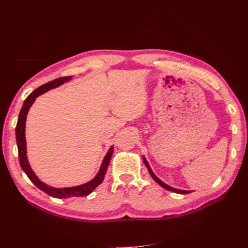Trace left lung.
Wrapping results in <instances>:
<instances>
[{
    "instance_id": "obj_1",
    "label": "left lung",
    "mask_w": 248,
    "mask_h": 248,
    "mask_svg": "<svg viewBox=\"0 0 248 248\" xmlns=\"http://www.w3.org/2000/svg\"><path fill=\"white\" fill-rule=\"evenodd\" d=\"M142 160H144V163H145V166L147 167V169H148V170H149V172H150V175H151V177L155 180V181L158 183L160 186H162L163 188H166L167 190H170V191H174V192H176V193H181V194H186V193H190L191 191L190 190H181V189H177V188H174V187H170V186H169L168 184H166L164 182H162L161 180L159 179V178H157V176L154 174L153 172V170H151V168H150V166H149V163H148V161H147V159L145 158L144 156H142Z\"/></svg>"
}]
</instances>
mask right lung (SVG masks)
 Listing matches in <instances>:
<instances>
[{
  "label": "right lung",
  "instance_id": "1",
  "mask_svg": "<svg viewBox=\"0 0 248 248\" xmlns=\"http://www.w3.org/2000/svg\"><path fill=\"white\" fill-rule=\"evenodd\" d=\"M71 78H72L71 77L59 78L57 79H54L49 82H46V84L40 86L39 88H37L34 92L30 94L27 97V99L24 102V106H22V108L20 109L18 120H17V124H16V129L19 163H20V167H21L22 170L26 172L28 178L31 180L32 183H34L39 189L47 193L48 196H50L52 198H58V199H67V198H71V197H86V196H88V194L91 193L97 186L102 183L104 176H106V172L108 168L112 152H114V148L110 147L108 152L107 153L106 157H104V159L101 163L99 171L97 172V175L95 176L94 179H92L90 182H87L85 184H81L78 186H74V187L55 188V187L48 186L47 184L40 181L39 178L35 175V172L33 171L31 167H30V163L28 161V157H27V141H26V134H25L28 111H29L30 108L32 107V104L34 103L35 99L39 95L49 91V90H51V89H55L59 86L63 85L64 82L70 80Z\"/></svg>",
  "mask_w": 248,
  "mask_h": 248
}]
</instances>
